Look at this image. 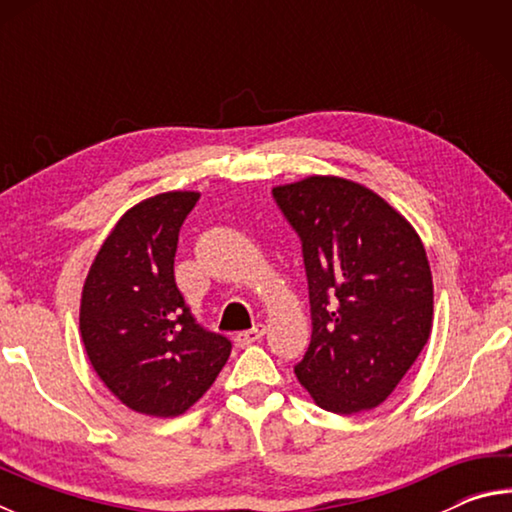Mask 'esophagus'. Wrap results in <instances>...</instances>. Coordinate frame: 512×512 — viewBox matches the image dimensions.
I'll list each match as a JSON object with an SVG mask.
<instances>
[{"label": "esophagus", "instance_id": "esophagus-1", "mask_svg": "<svg viewBox=\"0 0 512 512\" xmlns=\"http://www.w3.org/2000/svg\"><path fill=\"white\" fill-rule=\"evenodd\" d=\"M264 332H266L264 325H255L253 329L239 332V334H235V345H237V348H248V345H253V343H257L259 339H262Z\"/></svg>", "mask_w": 512, "mask_h": 512}]
</instances>
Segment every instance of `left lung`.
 I'll use <instances>...</instances> for the list:
<instances>
[{"label":"left lung","instance_id":"8db88e82","mask_svg":"<svg viewBox=\"0 0 512 512\" xmlns=\"http://www.w3.org/2000/svg\"><path fill=\"white\" fill-rule=\"evenodd\" d=\"M302 241L311 343L296 377L320 409L370 411L429 341L431 268L418 232L372 189L339 176L273 187Z\"/></svg>","mask_w":512,"mask_h":512}]
</instances>
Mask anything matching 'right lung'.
<instances>
[{
	"label": "right lung",
	"instance_id": "right-lung-1",
	"mask_svg": "<svg viewBox=\"0 0 512 512\" xmlns=\"http://www.w3.org/2000/svg\"><path fill=\"white\" fill-rule=\"evenodd\" d=\"M201 194L131 207L85 277L79 327L94 372L128 409L176 418L219 377L232 343L196 323L173 277L180 225Z\"/></svg>",
	"mask_w": 512,
	"mask_h": 512
}]
</instances>
